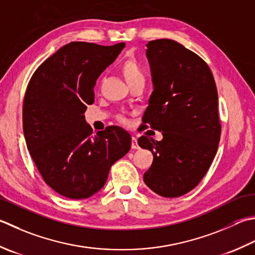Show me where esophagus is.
<instances>
[{
    "instance_id": "obj_1",
    "label": "esophagus",
    "mask_w": 255,
    "mask_h": 255,
    "mask_svg": "<svg viewBox=\"0 0 255 255\" xmlns=\"http://www.w3.org/2000/svg\"><path fill=\"white\" fill-rule=\"evenodd\" d=\"M131 148L132 149H138L139 148V144L137 141V138L136 137H132L131 138Z\"/></svg>"
}]
</instances>
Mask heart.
<instances>
[{"mask_svg": "<svg viewBox=\"0 0 255 255\" xmlns=\"http://www.w3.org/2000/svg\"><path fill=\"white\" fill-rule=\"evenodd\" d=\"M121 72L130 87L137 83H144V74L136 62V59L127 58L122 64ZM119 121L123 123H128V119L125 116H119Z\"/></svg>", "mask_w": 255, "mask_h": 255, "instance_id": "heart-1", "label": "heart"}]
</instances>
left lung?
<instances>
[{
	"label": "left lung",
	"instance_id": "obj_1",
	"mask_svg": "<svg viewBox=\"0 0 255 255\" xmlns=\"http://www.w3.org/2000/svg\"><path fill=\"white\" fill-rule=\"evenodd\" d=\"M146 53L153 92L142 123L163 138L138 139L153 154L143 181L159 196L180 197L198 186L218 150L221 124L216 82L200 56L172 39L150 41Z\"/></svg>",
	"mask_w": 255,
	"mask_h": 255
}]
</instances>
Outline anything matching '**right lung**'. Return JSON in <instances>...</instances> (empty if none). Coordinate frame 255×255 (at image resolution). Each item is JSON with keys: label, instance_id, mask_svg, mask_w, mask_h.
<instances>
[{"label": "right lung", "instance_id": "right-lung-1", "mask_svg": "<svg viewBox=\"0 0 255 255\" xmlns=\"http://www.w3.org/2000/svg\"><path fill=\"white\" fill-rule=\"evenodd\" d=\"M125 47L72 42L44 61L29 79L23 103V131L44 181L68 199L98 192L114 162L131 146L121 127L93 134L84 113L94 103L97 78Z\"/></svg>", "mask_w": 255, "mask_h": 255}]
</instances>
